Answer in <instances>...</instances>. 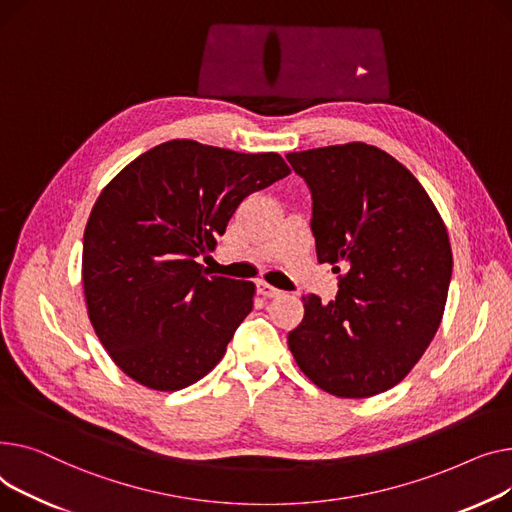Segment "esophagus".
<instances>
[{
	"label": "esophagus",
	"mask_w": 512,
	"mask_h": 512,
	"mask_svg": "<svg viewBox=\"0 0 512 512\" xmlns=\"http://www.w3.org/2000/svg\"><path fill=\"white\" fill-rule=\"evenodd\" d=\"M256 289H258V293H260L262 297H277V295L281 293V289H277V287H273V285H268V283H264V281H258Z\"/></svg>",
	"instance_id": "34e87169"
}]
</instances>
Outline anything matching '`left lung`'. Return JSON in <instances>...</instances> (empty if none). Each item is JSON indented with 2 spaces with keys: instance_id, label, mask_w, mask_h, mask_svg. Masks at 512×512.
Here are the masks:
<instances>
[{
  "instance_id": "8db88e82",
  "label": "left lung",
  "mask_w": 512,
  "mask_h": 512,
  "mask_svg": "<svg viewBox=\"0 0 512 512\" xmlns=\"http://www.w3.org/2000/svg\"><path fill=\"white\" fill-rule=\"evenodd\" d=\"M312 192L318 262L339 293L304 295V320L287 335L318 388L366 399L399 384L440 326L453 275L446 225L415 175L384 150L349 142L289 153Z\"/></svg>"
}]
</instances>
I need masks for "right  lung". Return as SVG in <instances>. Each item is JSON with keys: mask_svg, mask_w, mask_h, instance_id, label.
I'll list each match as a JSON object with an SVG mask.
<instances>
[{"mask_svg": "<svg viewBox=\"0 0 512 512\" xmlns=\"http://www.w3.org/2000/svg\"><path fill=\"white\" fill-rule=\"evenodd\" d=\"M289 173L277 153L169 140L103 188L84 229L82 287L126 376L173 393L221 362L256 285L208 275L198 256L215 250L239 202Z\"/></svg>", "mask_w": 512, "mask_h": 512, "instance_id": "add662e5", "label": "right lung"}]
</instances>
